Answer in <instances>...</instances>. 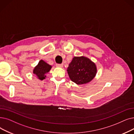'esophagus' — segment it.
I'll return each instance as SVG.
<instances>
[{"label":"esophagus","instance_id":"obj_1","mask_svg":"<svg viewBox=\"0 0 134 134\" xmlns=\"http://www.w3.org/2000/svg\"><path fill=\"white\" fill-rule=\"evenodd\" d=\"M56 66L57 67H63V64H56Z\"/></svg>","mask_w":134,"mask_h":134}]
</instances>
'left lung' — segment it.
Masks as SVG:
<instances>
[{"label": "left lung", "instance_id": "8db88e82", "mask_svg": "<svg viewBox=\"0 0 134 134\" xmlns=\"http://www.w3.org/2000/svg\"><path fill=\"white\" fill-rule=\"evenodd\" d=\"M69 78L80 85L90 82L95 77L97 68L95 63L84 56L74 57L67 68Z\"/></svg>", "mask_w": 134, "mask_h": 134}]
</instances>
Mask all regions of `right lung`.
Returning <instances> with one entry per match:
<instances>
[{
	"label": "right lung",
	"instance_id": "1",
	"mask_svg": "<svg viewBox=\"0 0 134 134\" xmlns=\"http://www.w3.org/2000/svg\"><path fill=\"white\" fill-rule=\"evenodd\" d=\"M51 67V66L41 60L39 62L37 66L34 67L33 73L37 75L39 79L42 80L45 78V74L50 71Z\"/></svg>",
	"mask_w": 134,
	"mask_h": 134
}]
</instances>
